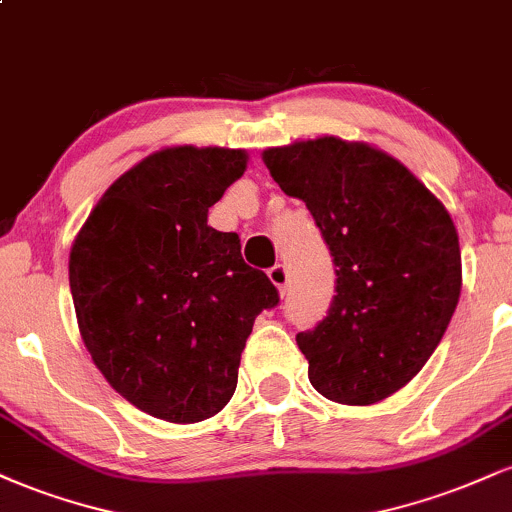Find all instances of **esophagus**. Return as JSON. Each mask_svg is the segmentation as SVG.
Segmentation results:
<instances>
[{"label":"esophagus","instance_id":"34e87169","mask_svg":"<svg viewBox=\"0 0 512 512\" xmlns=\"http://www.w3.org/2000/svg\"><path fill=\"white\" fill-rule=\"evenodd\" d=\"M267 276L276 289H279V293H286V286H289V269H286L284 264H274L267 272Z\"/></svg>","mask_w":512,"mask_h":512}]
</instances>
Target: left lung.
Segmentation results:
<instances>
[{"label": "left lung", "mask_w": 512, "mask_h": 512, "mask_svg": "<svg viewBox=\"0 0 512 512\" xmlns=\"http://www.w3.org/2000/svg\"><path fill=\"white\" fill-rule=\"evenodd\" d=\"M289 197L303 199L337 267V296L298 332L310 385L368 407L426 366L462 289L457 228L411 170L366 142L317 137L262 151Z\"/></svg>", "instance_id": "obj_1"}]
</instances>
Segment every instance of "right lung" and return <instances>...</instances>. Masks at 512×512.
I'll return each mask as SVG.
<instances>
[{"mask_svg": "<svg viewBox=\"0 0 512 512\" xmlns=\"http://www.w3.org/2000/svg\"><path fill=\"white\" fill-rule=\"evenodd\" d=\"M248 151L166 146L122 173L69 252L76 322L96 368L129 404L170 424L226 407L255 317L279 303L209 207Z\"/></svg>", "mask_w": 512, "mask_h": 512, "instance_id": "add662e5", "label": "right lung"}]
</instances>
